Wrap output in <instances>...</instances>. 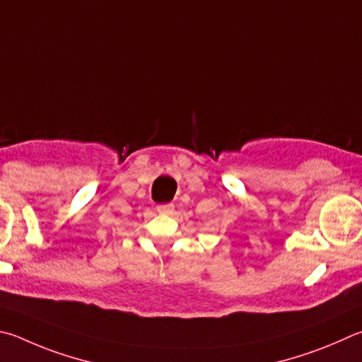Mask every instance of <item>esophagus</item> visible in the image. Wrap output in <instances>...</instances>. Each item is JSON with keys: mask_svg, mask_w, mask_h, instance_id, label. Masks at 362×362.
I'll list each match as a JSON object with an SVG mask.
<instances>
[{"mask_svg": "<svg viewBox=\"0 0 362 362\" xmlns=\"http://www.w3.org/2000/svg\"><path fill=\"white\" fill-rule=\"evenodd\" d=\"M156 209H158L160 214L169 215V214L174 212V204H170V202H168V204H160V206L156 207Z\"/></svg>", "mask_w": 362, "mask_h": 362, "instance_id": "1", "label": "esophagus"}]
</instances>
